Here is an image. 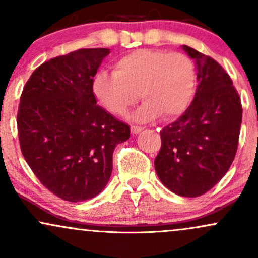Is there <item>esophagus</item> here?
I'll return each mask as SVG.
<instances>
[{
	"label": "esophagus",
	"mask_w": 258,
	"mask_h": 258,
	"mask_svg": "<svg viewBox=\"0 0 258 258\" xmlns=\"http://www.w3.org/2000/svg\"><path fill=\"white\" fill-rule=\"evenodd\" d=\"M141 131H143V127H141V126H135V125L131 126V132H132V135H137V133H139Z\"/></svg>",
	"instance_id": "34e87169"
}]
</instances>
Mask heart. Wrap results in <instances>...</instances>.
<instances>
[{"label":"heart","mask_w":258,"mask_h":258,"mask_svg":"<svg viewBox=\"0 0 258 258\" xmlns=\"http://www.w3.org/2000/svg\"><path fill=\"white\" fill-rule=\"evenodd\" d=\"M195 86L194 61L184 53L161 49L127 53L114 61V73L100 69L92 79L94 97L111 114L123 115L141 96L144 102L133 114L138 121L179 116L190 105Z\"/></svg>","instance_id":"b5f03b06"}]
</instances>
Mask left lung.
I'll return each instance as SVG.
<instances>
[{
  "mask_svg": "<svg viewBox=\"0 0 258 258\" xmlns=\"http://www.w3.org/2000/svg\"><path fill=\"white\" fill-rule=\"evenodd\" d=\"M199 81L190 106L160 131L161 149L154 166L166 188L195 198L214 188L235 158L242 106L232 79L215 59L188 46Z\"/></svg>",
  "mask_w": 258,
  "mask_h": 258,
  "instance_id": "1",
  "label": "left lung"
}]
</instances>
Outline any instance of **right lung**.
I'll return each instance as SVG.
<instances>
[{
	"label": "right lung",
	"instance_id": "obj_1",
	"mask_svg": "<svg viewBox=\"0 0 258 258\" xmlns=\"http://www.w3.org/2000/svg\"><path fill=\"white\" fill-rule=\"evenodd\" d=\"M108 48H84L49 59L23 88L17 125L23 156L60 199L79 203L105 188L112 153L130 127L97 105L92 79Z\"/></svg>",
	"mask_w": 258,
	"mask_h": 258
}]
</instances>
